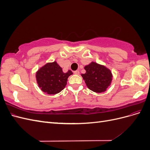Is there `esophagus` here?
Instances as JSON below:
<instances>
[{"instance_id":"34e87169","label":"esophagus","mask_w":150,"mask_h":150,"mask_svg":"<svg viewBox=\"0 0 150 150\" xmlns=\"http://www.w3.org/2000/svg\"><path fill=\"white\" fill-rule=\"evenodd\" d=\"M74 74H79V70H77V71H74Z\"/></svg>"}]
</instances>
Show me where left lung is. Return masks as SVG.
I'll return each instance as SVG.
<instances>
[{"mask_svg":"<svg viewBox=\"0 0 150 150\" xmlns=\"http://www.w3.org/2000/svg\"><path fill=\"white\" fill-rule=\"evenodd\" d=\"M85 74H81L88 88L96 93L104 92L110 85L112 74L106 67L92 62L84 67Z\"/></svg>","mask_w":150,"mask_h":150,"instance_id":"1","label":"left lung"}]
</instances>
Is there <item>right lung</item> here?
Returning a JSON list of instances; mask_svg holds the SVG:
<instances>
[{
    "label": "right lung",
    "mask_w": 150,
    "mask_h": 150,
    "mask_svg": "<svg viewBox=\"0 0 150 150\" xmlns=\"http://www.w3.org/2000/svg\"><path fill=\"white\" fill-rule=\"evenodd\" d=\"M72 74L69 70L66 73L55 61L47 63L36 73V79L39 88L49 94H55L61 92L66 86L68 77Z\"/></svg>",
    "instance_id": "add662e5"
}]
</instances>
